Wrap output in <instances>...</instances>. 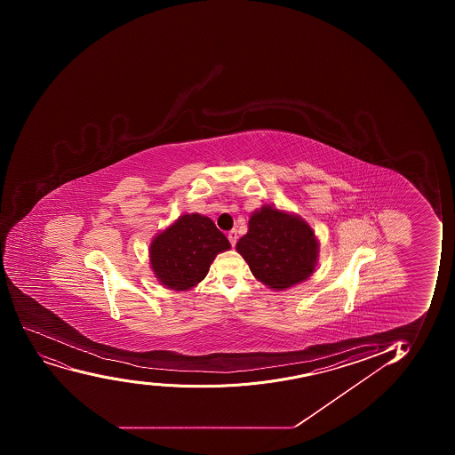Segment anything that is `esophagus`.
I'll list each match as a JSON object with an SVG mask.
<instances>
[{
    "label": "esophagus",
    "mask_w": 455,
    "mask_h": 455,
    "mask_svg": "<svg viewBox=\"0 0 455 455\" xmlns=\"http://www.w3.org/2000/svg\"><path fill=\"white\" fill-rule=\"evenodd\" d=\"M228 240H230L231 246L235 248V243H237V231L231 230L230 233H228Z\"/></svg>",
    "instance_id": "1"
}]
</instances>
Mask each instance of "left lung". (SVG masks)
<instances>
[{
  "instance_id": "obj_1",
  "label": "left lung",
  "mask_w": 455,
  "mask_h": 455,
  "mask_svg": "<svg viewBox=\"0 0 455 455\" xmlns=\"http://www.w3.org/2000/svg\"><path fill=\"white\" fill-rule=\"evenodd\" d=\"M235 248L259 282L279 291L308 279L319 253L306 220L270 206L251 216L248 235Z\"/></svg>"
}]
</instances>
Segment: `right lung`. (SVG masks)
Returning a JSON list of instances; mask_svg holds the SVG:
<instances>
[{"instance_id":"right-lung-1","label":"right lung","mask_w":455,"mask_h":455,"mask_svg":"<svg viewBox=\"0 0 455 455\" xmlns=\"http://www.w3.org/2000/svg\"><path fill=\"white\" fill-rule=\"evenodd\" d=\"M230 248L213 220L198 213L180 216L153 240L151 268L167 288L185 291L200 283L216 255Z\"/></svg>"}]
</instances>
